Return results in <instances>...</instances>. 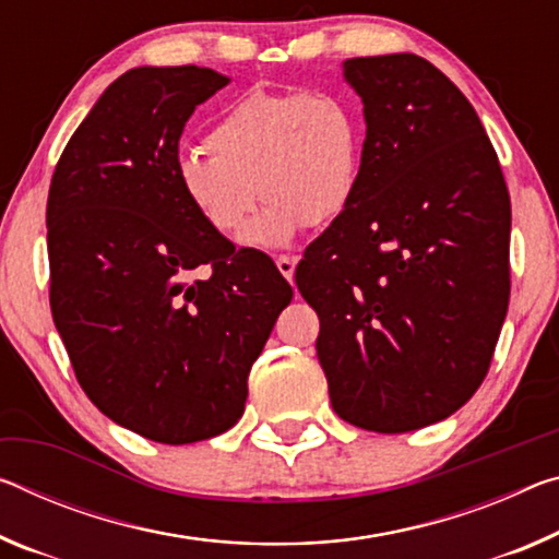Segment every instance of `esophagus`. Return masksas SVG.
I'll list each match as a JSON object with an SVG mask.
<instances>
[{"mask_svg": "<svg viewBox=\"0 0 559 559\" xmlns=\"http://www.w3.org/2000/svg\"><path fill=\"white\" fill-rule=\"evenodd\" d=\"M276 265H278V271H281L283 278L294 281V273H296V259H294V255H278Z\"/></svg>", "mask_w": 559, "mask_h": 559, "instance_id": "obj_1", "label": "esophagus"}]
</instances>
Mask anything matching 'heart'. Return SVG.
<instances>
[{
    "mask_svg": "<svg viewBox=\"0 0 559 559\" xmlns=\"http://www.w3.org/2000/svg\"><path fill=\"white\" fill-rule=\"evenodd\" d=\"M211 154L176 158L183 199L216 234L231 236L255 201L263 211L246 246L283 248L311 226L341 218L356 199L362 121L338 92H255L241 96L209 131Z\"/></svg>",
    "mask_w": 559,
    "mask_h": 559,
    "instance_id": "heart-1",
    "label": "heart"
}]
</instances>
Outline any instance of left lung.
<instances>
[{
  "mask_svg": "<svg viewBox=\"0 0 559 559\" xmlns=\"http://www.w3.org/2000/svg\"><path fill=\"white\" fill-rule=\"evenodd\" d=\"M360 186L308 246L300 296L333 411L373 432L445 420L480 388L510 298V193L473 104L418 55L343 61Z\"/></svg>",
  "mask_w": 559,
  "mask_h": 559,
  "instance_id": "left-lung-1",
  "label": "left lung"
}]
</instances>
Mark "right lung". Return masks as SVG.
<instances>
[{"mask_svg":"<svg viewBox=\"0 0 559 559\" xmlns=\"http://www.w3.org/2000/svg\"><path fill=\"white\" fill-rule=\"evenodd\" d=\"M228 84L201 67H136L106 86L49 186L51 316L79 385L166 445L221 436L294 290L263 253L206 226L176 181L183 127ZM210 265L193 284L191 270Z\"/></svg>","mask_w":559,"mask_h":559,"instance_id":"1","label":"right lung"}]
</instances>
